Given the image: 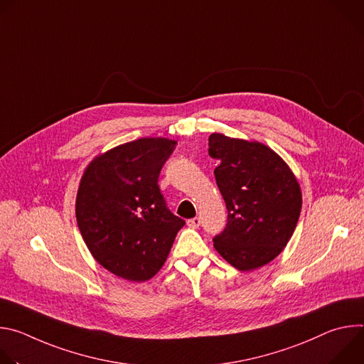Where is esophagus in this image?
<instances>
[{
	"label": "esophagus",
	"instance_id": "obj_1",
	"mask_svg": "<svg viewBox=\"0 0 364 364\" xmlns=\"http://www.w3.org/2000/svg\"><path fill=\"white\" fill-rule=\"evenodd\" d=\"M200 223H201V220H200L198 218H193V219H188V220H187V225H188L190 228H198Z\"/></svg>",
	"mask_w": 364,
	"mask_h": 364
}]
</instances>
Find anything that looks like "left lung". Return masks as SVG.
I'll return each mask as SVG.
<instances>
[{
	"mask_svg": "<svg viewBox=\"0 0 364 364\" xmlns=\"http://www.w3.org/2000/svg\"><path fill=\"white\" fill-rule=\"evenodd\" d=\"M209 155L219 161L215 177L228 209L226 228L213 237L216 250L242 272L269 264L289 242L301 213L294 173L269 146L223 134L209 136Z\"/></svg>",
	"mask_w": 364,
	"mask_h": 364,
	"instance_id": "obj_1",
	"label": "left lung"
}]
</instances>
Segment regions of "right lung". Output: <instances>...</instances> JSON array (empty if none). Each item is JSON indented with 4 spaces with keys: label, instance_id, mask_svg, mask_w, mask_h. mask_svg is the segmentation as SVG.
Wrapping results in <instances>:
<instances>
[{
    "label": "right lung",
    "instance_id": "1",
    "mask_svg": "<svg viewBox=\"0 0 364 364\" xmlns=\"http://www.w3.org/2000/svg\"><path fill=\"white\" fill-rule=\"evenodd\" d=\"M176 145L167 138H139L99 155L83 173L77 226L92 256L117 277L152 278L186 223L168 210L159 187Z\"/></svg>",
    "mask_w": 364,
    "mask_h": 364
}]
</instances>
